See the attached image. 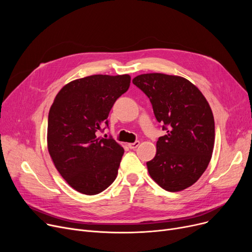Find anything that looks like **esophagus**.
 I'll return each instance as SVG.
<instances>
[{"label":"esophagus","mask_w":252,"mask_h":252,"mask_svg":"<svg viewBox=\"0 0 252 252\" xmlns=\"http://www.w3.org/2000/svg\"><path fill=\"white\" fill-rule=\"evenodd\" d=\"M140 145V142L139 141H136L135 143H128L127 146L129 149H136L138 146Z\"/></svg>","instance_id":"34e87169"}]
</instances>
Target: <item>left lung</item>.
Wrapping results in <instances>:
<instances>
[{
    "label": "left lung",
    "instance_id": "left-lung-1",
    "mask_svg": "<svg viewBox=\"0 0 252 252\" xmlns=\"http://www.w3.org/2000/svg\"><path fill=\"white\" fill-rule=\"evenodd\" d=\"M134 85L149 98L154 115L166 135L156 143L147 162L150 177L169 192L186 189L199 179L211 159L215 119L200 90L188 79L164 73H144Z\"/></svg>",
    "mask_w": 252,
    "mask_h": 252
}]
</instances>
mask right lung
<instances>
[{
	"label": "right lung",
	"instance_id": "add662e5",
	"mask_svg": "<svg viewBox=\"0 0 252 252\" xmlns=\"http://www.w3.org/2000/svg\"><path fill=\"white\" fill-rule=\"evenodd\" d=\"M130 84L128 74H95L65 85L48 117L47 143L53 163L75 191L95 195L117 176L124 148L113 139L97 138L117 98Z\"/></svg>",
	"mask_w": 252,
	"mask_h": 252
}]
</instances>
